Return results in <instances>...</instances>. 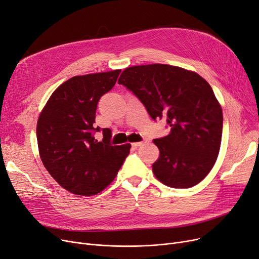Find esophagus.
Wrapping results in <instances>:
<instances>
[{
	"label": "esophagus",
	"mask_w": 259,
	"mask_h": 259,
	"mask_svg": "<svg viewBox=\"0 0 259 259\" xmlns=\"http://www.w3.org/2000/svg\"><path fill=\"white\" fill-rule=\"evenodd\" d=\"M144 144V142H134V143H132V147H134V148H139L140 146H142Z\"/></svg>",
	"instance_id": "obj_1"
}]
</instances>
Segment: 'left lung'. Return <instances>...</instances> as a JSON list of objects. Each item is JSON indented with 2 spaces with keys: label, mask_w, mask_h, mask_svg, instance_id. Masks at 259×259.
Listing matches in <instances>:
<instances>
[{
  "label": "left lung",
  "mask_w": 259,
  "mask_h": 259,
  "mask_svg": "<svg viewBox=\"0 0 259 259\" xmlns=\"http://www.w3.org/2000/svg\"><path fill=\"white\" fill-rule=\"evenodd\" d=\"M118 83L153 120L164 117L170 126L168 136L153 140L160 150L155 178L174 188L200 183L216 163L222 137V109L209 83L196 72L159 63L127 67Z\"/></svg>",
  "instance_id": "obj_1"
}]
</instances>
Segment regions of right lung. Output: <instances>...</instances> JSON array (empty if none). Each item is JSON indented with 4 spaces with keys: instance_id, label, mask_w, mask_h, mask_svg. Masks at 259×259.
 I'll use <instances>...</instances> for the list:
<instances>
[{
    "instance_id": "right-lung-1",
    "label": "right lung",
    "mask_w": 259,
    "mask_h": 259,
    "mask_svg": "<svg viewBox=\"0 0 259 259\" xmlns=\"http://www.w3.org/2000/svg\"><path fill=\"white\" fill-rule=\"evenodd\" d=\"M120 70L74 76L55 90L37 121L40 159L61 187L93 196L117 176L131 145L110 143L109 128H95L99 98L114 87ZM103 132V141L93 132Z\"/></svg>"
}]
</instances>
